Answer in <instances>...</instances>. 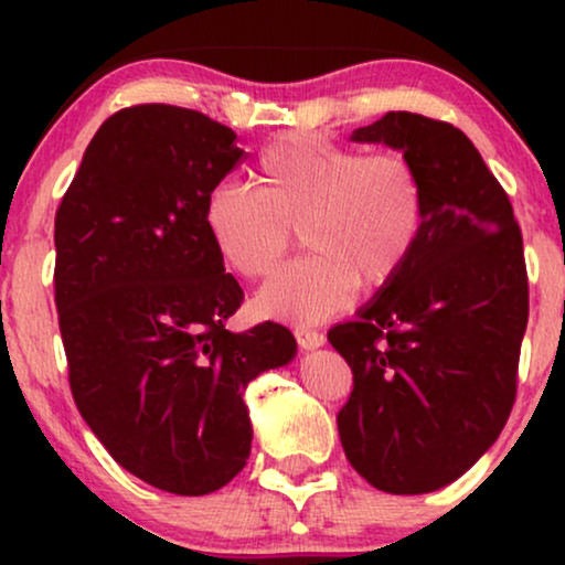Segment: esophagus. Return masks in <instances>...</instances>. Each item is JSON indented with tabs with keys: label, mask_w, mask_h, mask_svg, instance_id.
<instances>
[{
	"label": "esophagus",
	"mask_w": 565,
	"mask_h": 565,
	"mask_svg": "<svg viewBox=\"0 0 565 565\" xmlns=\"http://www.w3.org/2000/svg\"><path fill=\"white\" fill-rule=\"evenodd\" d=\"M292 334H296L298 344L303 347V350H319V347H323V342H327V337L311 327H296L292 329Z\"/></svg>",
	"instance_id": "esophagus-1"
}]
</instances>
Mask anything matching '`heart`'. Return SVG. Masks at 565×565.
I'll list each match as a JSON object with an SVG mask.
<instances>
[{
  "label": "heart",
  "mask_w": 565,
  "mask_h": 565,
  "mask_svg": "<svg viewBox=\"0 0 565 565\" xmlns=\"http://www.w3.org/2000/svg\"><path fill=\"white\" fill-rule=\"evenodd\" d=\"M427 195L404 151H373L313 134H285L259 151L254 188L207 192L203 226L242 277L275 273L292 228L311 254L290 262L259 292L262 311L308 323L350 303L358 285H388L419 244Z\"/></svg>",
  "instance_id": "heart-1"
}]
</instances>
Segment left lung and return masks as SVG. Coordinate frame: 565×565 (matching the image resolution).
<instances>
[{"mask_svg": "<svg viewBox=\"0 0 565 565\" xmlns=\"http://www.w3.org/2000/svg\"><path fill=\"white\" fill-rule=\"evenodd\" d=\"M414 161L427 213L404 269L329 342L352 367L337 427L350 466L385 493L460 478L504 429L530 316L522 231L460 128L388 113L354 130Z\"/></svg>", "mask_w": 565, "mask_h": 565, "instance_id": "8db88e82", "label": "left lung"}]
</instances>
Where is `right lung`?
<instances>
[{"label":"right lung","mask_w":565,"mask_h":565,"mask_svg":"<svg viewBox=\"0 0 565 565\" xmlns=\"http://www.w3.org/2000/svg\"><path fill=\"white\" fill-rule=\"evenodd\" d=\"M198 110L110 115L56 211V308L76 408L153 489L203 497L246 466L244 391L296 354L282 323L228 331L244 290L203 226L207 192L242 161Z\"/></svg>","instance_id":"right-lung-1"}]
</instances>
